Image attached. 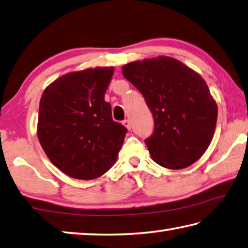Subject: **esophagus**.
Here are the masks:
<instances>
[{
  "mask_svg": "<svg viewBox=\"0 0 248 248\" xmlns=\"http://www.w3.org/2000/svg\"><path fill=\"white\" fill-rule=\"evenodd\" d=\"M123 125H124V126L126 127V128H128V129H131V127H132V125H131V121L127 120V119L123 121Z\"/></svg>",
  "mask_w": 248,
  "mask_h": 248,
  "instance_id": "1",
  "label": "esophagus"
}]
</instances>
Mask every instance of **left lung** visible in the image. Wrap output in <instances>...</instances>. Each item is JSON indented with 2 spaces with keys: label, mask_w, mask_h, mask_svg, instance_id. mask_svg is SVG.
Here are the masks:
<instances>
[{
  "label": "left lung",
  "mask_w": 248,
  "mask_h": 248,
  "mask_svg": "<svg viewBox=\"0 0 248 248\" xmlns=\"http://www.w3.org/2000/svg\"><path fill=\"white\" fill-rule=\"evenodd\" d=\"M122 73L153 113L154 133L145 144L154 161L173 170L196 162L210 145L218 117L202 76L168 56L126 64Z\"/></svg>",
  "instance_id": "left-lung-1"
}]
</instances>
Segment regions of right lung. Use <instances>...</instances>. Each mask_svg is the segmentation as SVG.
<instances>
[{"label": "right lung", "instance_id": "add662e5", "mask_svg": "<svg viewBox=\"0 0 248 248\" xmlns=\"http://www.w3.org/2000/svg\"><path fill=\"white\" fill-rule=\"evenodd\" d=\"M113 67L69 73L43 91L38 138L47 158L68 176L93 180L110 170L127 128L112 119L104 93Z\"/></svg>", "mask_w": 248, "mask_h": 248}]
</instances>
